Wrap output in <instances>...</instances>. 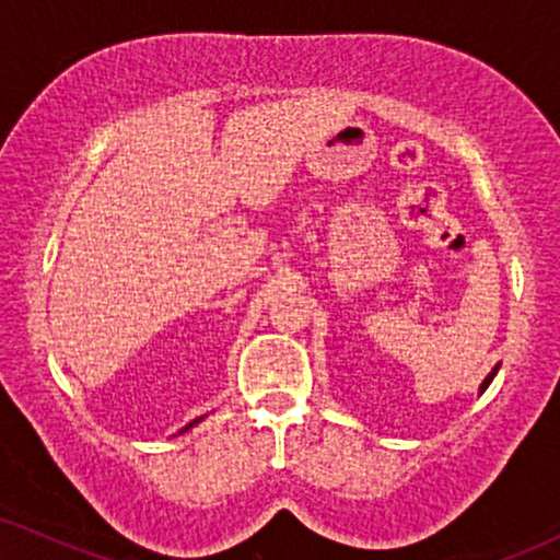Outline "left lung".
<instances>
[{
    "label": "left lung",
    "instance_id": "8db88e82",
    "mask_svg": "<svg viewBox=\"0 0 560 560\" xmlns=\"http://www.w3.org/2000/svg\"><path fill=\"white\" fill-rule=\"evenodd\" d=\"M497 370H500V364H494V370L487 374V377H485V382H481V385H479V395H481V393H485V389H487L489 385H492V380H494V374H497Z\"/></svg>",
    "mask_w": 560,
    "mask_h": 560
}]
</instances>
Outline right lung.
<instances>
[{"instance_id":"obj_1","label":"right lung","mask_w":560,"mask_h":560,"mask_svg":"<svg viewBox=\"0 0 560 560\" xmlns=\"http://www.w3.org/2000/svg\"><path fill=\"white\" fill-rule=\"evenodd\" d=\"M203 418H206V416H201V418H196V420H190V423H188L186 428H183V431H178V433H186V431H188V428H194L196 423H201V420H203Z\"/></svg>"}]
</instances>
